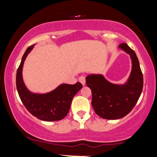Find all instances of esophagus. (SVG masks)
<instances>
[{
  "label": "esophagus",
  "instance_id": "1",
  "mask_svg": "<svg viewBox=\"0 0 157 157\" xmlns=\"http://www.w3.org/2000/svg\"><path fill=\"white\" fill-rule=\"evenodd\" d=\"M79 81L80 82V83L82 85V86H84L85 84H86V78H85L84 76H80L79 77Z\"/></svg>",
  "mask_w": 157,
  "mask_h": 157
}]
</instances>
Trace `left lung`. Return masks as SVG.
Returning a JSON list of instances; mask_svg holds the SVG:
<instances>
[{
  "label": "left lung",
  "instance_id": "8db88e82",
  "mask_svg": "<svg viewBox=\"0 0 157 157\" xmlns=\"http://www.w3.org/2000/svg\"><path fill=\"white\" fill-rule=\"evenodd\" d=\"M118 48L129 55L131 60L130 75L124 83H112L101 74H91L86 77V83L92 93L94 110L106 120H117L130 113L143 88V76L136 53L126 44Z\"/></svg>",
  "mask_w": 157,
  "mask_h": 157
}]
</instances>
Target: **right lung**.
<instances>
[{"mask_svg":"<svg viewBox=\"0 0 157 157\" xmlns=\"http://www.w3.org/2000/svg\"><path fill=\"white\" fill-rule=\"evenodd\" d=\"M29 46L23 55L16 75V86L21 101L26 109L37 119L44 121H58L67 115L73 97L82 88L77 82L75 85L62 83L49 92L33 93L27 89L23 79V67L25 60L33 49Z\"/></svg>","mask_w":157,"mask_h":157,"instance_id":"obj_1","label":"right lung"}]
</instances>
